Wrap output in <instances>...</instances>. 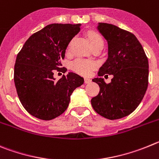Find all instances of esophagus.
Returning a JSON list of instances; mask_svg holds the SVG:
<instances>
[{"label":"esophagus","instance_id":"34e87169","mask_svg":"<svg viewBox=\"0 0 159 159\" xmlns=\"http://www.w3.org/2000/svg\"><path fill=\"white\" fill-rule=\"evenodd\" d=\"M91 81H92V80L90 79V78H85V84H89V83H90Z\"/></svg>","mask_w":159,"mask_h":159}]
</instances>
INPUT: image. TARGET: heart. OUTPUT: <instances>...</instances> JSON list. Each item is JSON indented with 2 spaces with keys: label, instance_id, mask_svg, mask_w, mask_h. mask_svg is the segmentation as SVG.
I'll list each match as a JSON object with an SVG mask.
<instances>
[{
  "label": "heart",
  "instance_id": "heart-1",
  "mask_svg": "<svg viewBox=\"0 0 159 159\" xmlns=\"http://www.w3.org/2000/svg\"><path fill=\"white\" fill-rule=\"evenodd\" d=\"M89 40L91 47L103 43V39L98 34L95 32H89L88 35ZM97 66L95 62L92 60L83 59V58H77L71 63V68L73 70L82 75H89L92 72Z\"/></svg>",
  "mask_w": 159,
  "mask_h": 159
}]
</instances>
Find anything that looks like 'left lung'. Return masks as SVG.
Instances as JSON below:
<instances>
[{
    "instance_id": "8db88e82",
    "label": "left lung",
    "mask_w": 159,
    "mask_h": 159,
    "mask_svg": "<svg viewBox=\"0 0 159 159\" xmlns=\"http://www.w3.org/2000/svg\"><path fill=\"white\" fill-rule=\"evenodd\" d=\"M97 28L108 42V58L99 78L93 79L100 92L91 104L101 116L117 120L130 115L142 101L148 85V59L134 34L106 23H98ZM106 73L114 76L108 84L101 78Z\"/></svg>"
}]
</instances>
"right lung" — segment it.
Returning a JSON list of instances; mask_svg holds the SVG:
<instances>
[{"instance_id": "add662e5", "label": "right lung", "mask_w": 159, "mask_h": 159, "mask_svg": "<svg viewBox=\"0 0 159 159\" xmlns=\"http://www.w3.org/2000/svg\"><path fill=\"white\" fill-rule=\"evenodd\" d=\"M81 24H51L28 38L17 55L14 82L24 108L31 116L51 120L66 110L74 90L84 78L70 72L58 81L55 70L60 69L68 44L80 31Z\"/></svg>"}]
</instances>
